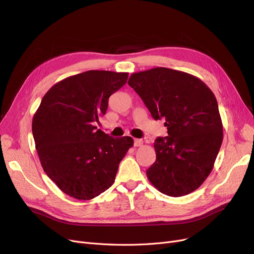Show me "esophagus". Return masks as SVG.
<instances>
[{
    "label": "esophagus",
    "mask_w": 254,
    "mask_h": 254,
    "mask_svg": "<svg viewBox=\"0 0 254 254\" xmlns=\"http://www.w3.org/2000/svg\"><path fill=\"white\" fill-rule=\"evenodd\" d=\"M134 145L136 146V147H140V146L143 145V140H141V139H135V140H134Z\"/></svg>",
    "instance_id": "esophagus-1"
}]
</instances>
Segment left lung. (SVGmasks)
I'll use <instances>...</instances> for the list:
<instances>
[{
    "mask_svg": "<svg viewBox=\"0 0 254 254\" xmlns=\"http://www.w3.org/2000/svg\"><path fill=\"white\" fill-rule=\"evenodd\" d=\"M127 83L154 119L166 120L169 136L154 141L148 180L169 196L194 191L214 167L223 139L214 93L199 78L163 66L131 74Z\"/></svg>",
    "mask_w": 254,
    "mask_h": 254,
    "instance_id": "left-lung-1",
    "label": "left lung"
}]
</instances>
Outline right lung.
Wrapping results in <instances>:
<instances>
[{"label":"right lung","mask_w":254,"mask_h":254,"mask_svg":"<svg viewBox=\"0 0 254 254\" xmlns=\"http://www.w3.org/2000/svg\"><path fill=\"white\" fill-rule=\"evenodd\" d=\"M127 77L128 73L95 70L70 76L45 93L34 114L40 163L65 194L86 201L114 183L119 163L134 140L109 137L95 125Z\"/></svg>","instance_id":"right-lung-1"}]
</instances>
